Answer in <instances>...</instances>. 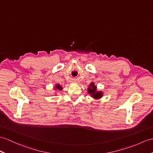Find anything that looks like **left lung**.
<instances>
[{"label": "left lung", "mask_w": 153, "mask_h": 153, "mask_svg": "<svg viewBox=\"0 0 153 153\" xmlns=\"http://www.w3.org/2000/svg\"><path fill=\"white\" fill-rule=\"evenodd\" d=\"M97 87L94 85V83L91 82L89 85V88H88V93L91 94V97L95 99H99L102 97V94L100 91H97Z\"/></svg>", "instance_id": "left-lung-1"}]
</instances>
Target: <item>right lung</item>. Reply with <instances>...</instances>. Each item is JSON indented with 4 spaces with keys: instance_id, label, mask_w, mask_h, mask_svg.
I'll return each instance as SVG.
<instances>
[{
    "instance_id": "add662e5",
    "label": "right lung",
    "mask_w": 153,
    "mask_h": 153,
    "mask_svg": "<svg viewBox=\"0 0 153 153\" xmlns=\"http://www.w3.org/2000/svg\"><path fill=\"white\" fill-rule=\"evenodd\" d=\"M56 89H59V90H62V88L61 87V85L59 84H56Z\"/></svg>"
}]
</instances>
